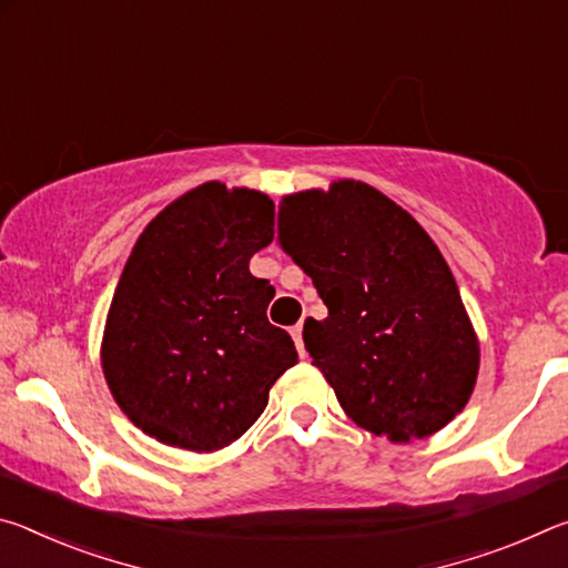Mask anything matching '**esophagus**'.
Wrapping results in <instances>:
<instances>
[{"instance_id":"1","label":"esophagus","mask_w":568,"mask_h":568,"mask_svg":"<svg viewBox=\"0 0 568 568\" xmlns=\"http://www.w3.org/2000/svg\"><path fill=\"white\" fill-rule=\"evenodd\" d=\"M291 335H293V341H295V348H297V353L303 355L305 358V343H303V323H297V325H293L291 328Z\"/></svg>"}]
</instances>
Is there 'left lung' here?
Listing matches in <instances>:
<instances>
[{
    "instance_id": "left-lung-1",
    "label": "left lung",
    "mask_w": 568,
    "mask_h": 568,
    "mask_svg": "<svg viewBox=\"0 0 568 568\" xmlns=\"http://www.w3.org/2000/svg\"><path fill=\"white\" fill-rule=\"evenodd\" d=\"M277 243L328 307L305 321L303 341L348 418L408 444L464 410L478 338L448 263L406 210L338 180L283 197Z\"/></svg>"
}]
</instances>
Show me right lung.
I'll return each mask as SVG.
<instances>
[{"mask_svg": "<svg viewBox=\"0 0 568 568\" xmlns=\"http://www.w3.org/2000/svg\"><path fill=\"white\" fill-rule=\"evenodd\" d=\"M265 192L205 182L150 220L104 323L102 371L134 426L197 454L237 440L297 363L267 321L275 287L250 273L273 243Z\"/></svg>", "mask_w": 568, "mask_h": 568, "instance_id": "right-lung-1", "label": "right lung"}]
</instances>
